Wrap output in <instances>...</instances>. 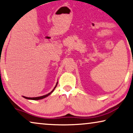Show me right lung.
I'll use <instances>...</instances> for the list:
<instances>
[{
    "instance_id": "1",
    "label": "right lung",
    "mask_w": 133,
    "mask_h": 133,
    "mask_svg": "<svg viewBox=\"0 0 133 133\" xmlns=\"http://www.w3.org/2000/svg\"><path fill=\"white\" fill-rule=\"evenodd\" d=\"M56 86H57V83H56V86H55V87L54 88V89H53V91H52V92H50V93H49L48 94H46V95H42V96H41V97H24L25 98H26V99H30V100H41V99H42V98H45L46 97H47V96H49V95L50 94H51V93L53 91H54V89H55V88L56 87Z\"/></svg>"
}]
</instances>
